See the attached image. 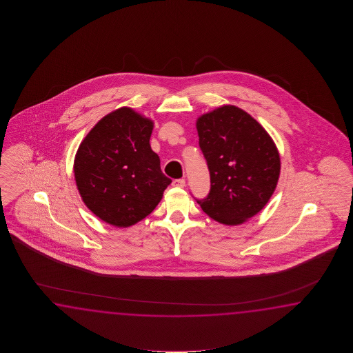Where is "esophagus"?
<instances>
[{
  "mask_svg": "<svg viewBox=\"0 0 353 353\" xmlns=\"http://www.w3.org/2000/svg\"><path fill=\"white\" fill-rule=\"evenodd\" d=\"M173 187L176 188H184L185 187V180L184 179H174L173 183Z\"/></svg>",
  "mask_w": 353,
  "mask_h": 353,
  "instance_id": "34e87169",
  "label": "esophagus"
}]
</instances>
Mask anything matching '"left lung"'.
<instances>
[{
    "label": "left lung",
    "instance_id": "obj_1",
    "mask_svg": "<svg viewBox=\"0 0 353 353\" xmlns=\"http://www.w3.org/2000/svg\"><path fill=\"white\" fill-rule=\"evenodd\" d=\"M196 130L210 175V193L196 202L219 223L241 225L263 210L276 188L278 149L265 128L236 105L203 114Z\"/></svg>",
    "mask_w": 353,
    "mask_h": 353
}]
</instances>
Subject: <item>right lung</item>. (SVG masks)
Returning <instances> with one entry per match:
<instances>
[{
    "label": "right lung",
    "mask_w": 353,
    "mask_h": 353,
    "mask_svg": "<svg viewBox=\"0 0 353 353\" xmlns=\"http://www.w3.org/2000/svg\"><path fill=\"white\" fill-rule=\"evenodd\" d=\"M154 122L122 107L90 130L74 159V176L83 202L98 218L128 227L148 217L172 180L151 150Z\"/></svg>",
    "instance_id": "add662e5"
}]
</instances>
